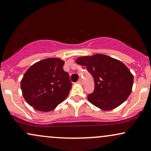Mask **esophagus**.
I'll use <instances>...</instances> for the list:
<instances>
[{
    "label": "esophagus",
    "instance_id": "34e87169",
    "mask_svg": "<svg viewBox=\"0 0 151 151\" xmlns=\"http://www.w3.org/2000/svg\"><path fill=\"white\" fill-rule=\"evenodd\" d=\"M78 83L79 84H81V85H83V80H82L81 78V79H79V80H78Z\"/></svg>",
    "mask_w": 151,
    "mask_h": 151
}]
</instances>
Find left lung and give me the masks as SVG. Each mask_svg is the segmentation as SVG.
<instances>
[{
  "mask_svg": "<svg viewBox=\"0 0 151 151\" xmlns=\"http://www.w3.org/2000/svg\"><path fill=\"white\" fill-rule=\"evenodd\" d=\"M76 63L86 66L94 78V90L88 94L91 104L103 111H110L127 100L132 90L134 76L129 68L118 59L96 54L76 59Z\"/></svg>",
  "mask_w": 151,
  "mask_h": 151,
  "instance_id": "8db88e82",
  "label": "left lung"
}]
</instances>
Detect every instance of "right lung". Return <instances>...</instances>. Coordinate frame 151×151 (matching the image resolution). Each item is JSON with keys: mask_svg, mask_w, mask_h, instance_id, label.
I'll return each mask as SVG.
<instances>
[{"mask_svg": "<svg viewBox=\"0 0 151 151\" xmlns=\"http://www.w3.org/2000/svg\"><path fill=\"white\" fill-rule=\"evenodd\" d=\"M64 61L47 58L35 63L21 81L24 99L37 111L47 112L64 101L71 89L69 75L63 69Z\"/></svg>", "mask_w": 151, "mask_h": 151, "instance_id": "obj_1", "label": "right lung"}]
</instances>
